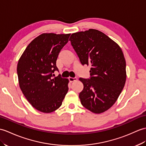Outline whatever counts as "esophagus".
<instances>
[{"label":"esophagus","instance_id":"obj_1","mask_svg":"<svg viewBox=\"0 0 146 146\" xmlns=\"http://www.w3.org/2000/svg\"><path fill=\"white\" fill-rule=\"evenodd\" d=\"M68 80H69V81H70V82H73V81H76L77 80V78H72V77H70L69 78H68Z\"/></svg>","mask_w":146,"mask_h":146}]
</instances>
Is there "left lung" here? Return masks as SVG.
<instances>
[{
  "instance_id": "obj_1",
  "label": "left lung",
  "mask_w": 146,
  "mask_h": 146,
  "mask_svg": "<svg viewBox=\"0 0 146 146\" xmlns=\"http://www.w3.org/2000/svg\"><path fill=\"white\" fill-rule=\"evenodd\" d=\"M71 44L83 65H91L90 78L80 80L81 104L94 113L107 111L115 103L126 80V60L120 46L95 29L74 33Z\"/></svg>"
}]
</instances>
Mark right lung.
I'll use <instances>...</instances> for the list:
<instances>
[{
    "label": "right lung",
    "mask_w": 146,
    "mask_h": 146,
    "mask_svg": "<svg viewBox=\"0 0 146 146\" xmlns=\"http://www.w3.org/2000/svg\"><path fill=\"white\" fill-rule=\"evenodd\" d=\"M69 34L42 33L27 46L17 64L19 83L23 95L36 110L50 113L59 108L68 91L69 81L60 74L56 62Z\"/></svg>",
    "instance_id": "1"
}]
</instances>
